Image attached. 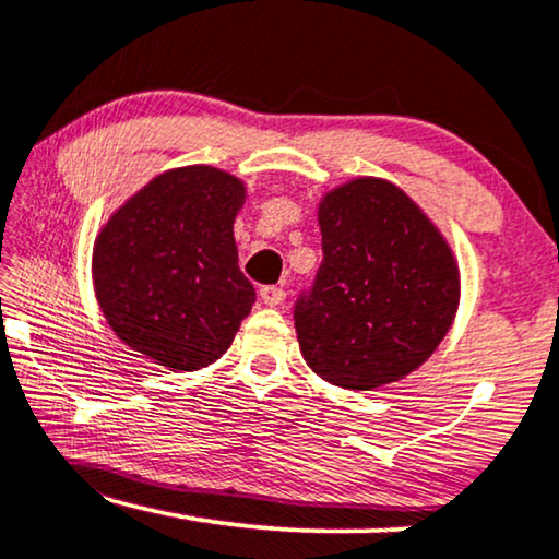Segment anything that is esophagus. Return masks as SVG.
I'll list each match as a JSON object with an SVG mask.
<instances>
[{
    "mask_svg": "<svg viewBox=\"0 0 559 559\" xmlns=\"http://www.w3.org/2000/svg\"><path fill=\"white\" fill-rule=\"evenodd\" d=\"M259 297H262L264 305H270V308H277V305L285 302L287 293L277 285H264L262 289H259Z\"/></svg>",
    "mask_w": 559,
    "mask_h": 559,
    "instance_id": "1",
    "label": "esophagus"
}]
</instances>
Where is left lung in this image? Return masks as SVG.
Listing matches in <instances>:
<instances>
[{
  "label": "left lung",
  "mask_w": 559,
  "mask_h": 559,
  "mask_svg": "<svg viewBox=\"0 0 559 559\" xmlns=\"http://www.w3.org/2000/svg\"><path fill=\"white\" fill-rule=\"evenodd\" d=\"M318 218L323 262L293 312L305 361L346 389L407 377L453 323L448 243L400 188L377 178L335 188Z\"/></svg>",
  "instance_id": "8db88e82"
}]
</instances>
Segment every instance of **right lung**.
<instances>
[{
    "label": "right lung",
    "mask_w": 559,
    "mask_h": 559,
    "mask_svg": "<svg viewBox=\"0 0 559 559\" xmlns=\"http://www.w3.org/2000/svg\"><path fill=\"white\" fill-rule=\"evenodd\" d=\"M241 203V180L193 165L159 175L114 213L94 249V287L127 346L173 371L226 354L257 300L234 241Z\"/></svg>",
    "instance_id": "obj_1"
}]
</instances>
